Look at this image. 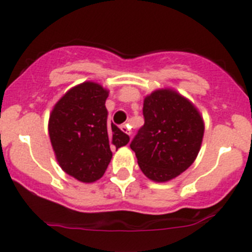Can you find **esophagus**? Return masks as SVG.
<instances>
[{"mask_svg": "<svg viewBox=\"0 0 252 252\" xmlns=\"http://www.w3.org/2000/svg\"><path fill=\"white\" fill-rule=\"evenodd\" d=\"M121 130H122V132L124 133H126V135H128V136H130L131 133V126L128 124H125V125H122L121 126Z\"/></svg>", "mask_w": 252, "mask_h": 252, "instance_id": "1", "label": "esophagus"}]
</instances>
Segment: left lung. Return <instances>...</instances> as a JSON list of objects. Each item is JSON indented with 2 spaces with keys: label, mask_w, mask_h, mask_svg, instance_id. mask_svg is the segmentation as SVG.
Listing matches in <instances>:
<instances>
[{
  "label": "left lung",
  "mask_w": 252,
  "mask_h": 252,
  "mask_svg": "<svg viewBox=\"0 0 252 252\" xmlns=\"http://www.w3.org/2000/svg\"><path fill=\"white\" fill-rule=\"evenodd\" d=\"M145 124L131 142L141 171L166 183L192 165L201 150L204 121L192 101L173 88H159L144 98Z\"/></svg>",
  "instance_id": "8db88e82"
}]
</instances>
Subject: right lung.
I'll return each mask as SVG.
<instances>
[{"instance_id":"1","label":"right lung","mask_w":252,"mask_h":252,"mask_svg":"<svg viewBox=\"0 0 252 252\" xmlns=\"http://www.w3.org/2000/svg\"><path fill=\"white\" fill-rule=\"evenodd\" d=\"M110 91L86 81L66 91L49 116L48 131L58 164L82 183L103 177L112 150L127 145L130 137L107 121Z\"/></svg>"}]
</instances>
